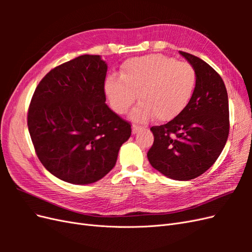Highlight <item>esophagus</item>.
<instances>
[{
	"instance_id": "esophagus-1",
	"label": "esophagus",
	"mask_w": 252,
	"mask_h": 252,
	"mask_svg": "<svg viewBox=\"0 0 252 252\" xmlns=\"http://www.w3.org/2000/svg\"><path fill=\"white\" fill-rule=\"evenodd\" d=\"M142 129H143V127H141V126H139V125L133 124V125H132V133L139 132L140 130H142Z\"/></svg>"
}]
</instances>
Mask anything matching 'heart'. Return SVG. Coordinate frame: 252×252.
I'll use <instances>...</instances> for the list:
<instances>
[{
	"label": "heart",
	"instance_id": "1",
	"mask_svg": "<svg viewBox=\"0 0 252 252\" xmlns=\"http://www.w3.org/2000/svg\"><path fill=\"white\" fill-rule=\"evenodd\" d=\"M196 85L194 68L163 55H149L128 60L121 79L109 78L105 93L112 109L125 114L139 94L141 104L131 117L145 122L152 116L169 121L180 114L192 97Z\"/></svg>",
	"mask_w": 252,
	"mask_h": 252
}]
</instances>
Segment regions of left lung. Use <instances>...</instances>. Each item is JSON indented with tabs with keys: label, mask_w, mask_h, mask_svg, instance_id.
I'll list each match as a JSON object with an SVG mask.
<instances>
[{
	"label": "left lung",
	"mask_w": 252,
	"mask_h": 252,
	"mask_svg": "<svg viewBox=\"0 0 252 252\" xmlns=\"http://www.w3.org/2000/svg\"><path fill=\"white\" fill-rule=\"evenodd\" d=\"M196 72V85L188 105L161 126H152L155 141L147 152L151 166L166 177L188 181L215 164L229 134V106L220 75L190 53L180 51Z\"/></svg>",
	"instance_id": "left-lung-1"
}]
</instances>
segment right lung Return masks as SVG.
I'll use <instances>...</instances> for the list:
<instances>
[{"label":"right lung","mask_w":252,"mask_h":252,"mask_svg":"<svg viewBox=\"0 0 252 252\" xmlns=\"http://www.w3.org/2000/svg\"><path fill=\"white\" fill-rule=\"evenodd\" d=\"M106 73L100 56H80L45 75L29 105L27 125L37 158L71 184L105 177L130 138V123L105 103Z\"/></svg>","instance_id":"right-lung-1"}]
</instances>
